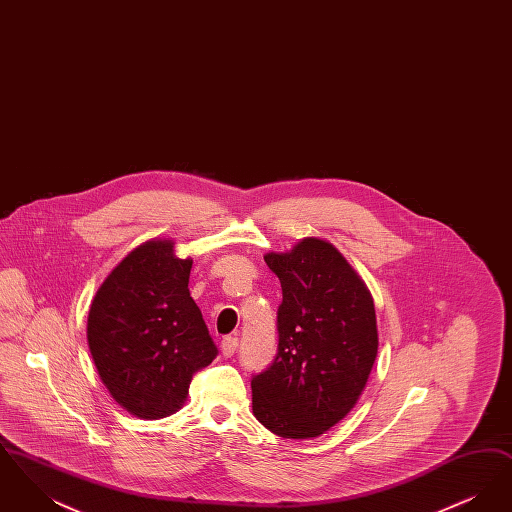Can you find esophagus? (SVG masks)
Returning <instances> with one entry per match:
<instances>
[{"mask_svg": "<svg viewBox=\"0 0 512 512\" xmlns=\"http://www.w3.org/2000/svg\"><path fill=\"white\" fill-rule=\"evenodd\" d=\"M236 349H238V338L226 336V338H222V341H220V353H222L226 359L232 357V355L236 353Z\"/></svg>", "mask_w": 512, "mask_h": 512, "instance_id": "obj_1", "label": "esophagus"}]
</instances>
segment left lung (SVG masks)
I'll return each mask as SVG.
<instances>
[{"mask_svg":"<svg viewBox=\"0 0 512 512\" xmlns=\"http://www.w3.org/2000/svg\"><path fill=\"white\" fill-rule=\"evenodd\" d=\"M265 263L282 284V305L278 355L251 380L253 414L280 438H318L365 390L378 355L374 299L322 238L270 251Z\"/></svg>","mask_w":512,"mask_h":512,"instance_id":"obj_1","label":"left lung"}]
</instances>
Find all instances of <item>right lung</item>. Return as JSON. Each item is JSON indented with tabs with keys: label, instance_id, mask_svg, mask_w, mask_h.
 <instances>
[{
	"label": "right lung",
	"instance_id": "1",
	"mask_svg": "<svg viewBox=\"0 0 512 512\" xmlns=\"http://www.w3.org/2000/svg\"><path fill=\"white\" fill-rule=\"evenodd\" d=\"M192 259L169 238L134 247L92 299L88 345L103 386L126 413L157 420L182 409L217 347L190 297Z\"/></svg>",
	"mask_w": 512,
	"mask_h": 512
}]
</instances>
